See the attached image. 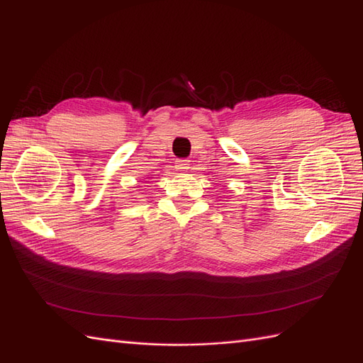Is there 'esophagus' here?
I'll return each instance as SVG.
<instances>
[{"label": "esophagus", "instance_id": "obj_1", "mask_svg": "<svg viewBox=\"0 0 363 363\" xmlns=\"http://www.w3.org/2000/svg\"><path fill=\"white\" fill-rule=\"evenodd\" d=\"M175 168H177L179 171H188L191 168L189 167V160H186V159L177 160V163H175Z\"/></svg>", "mask_w": 363, "mask_h": 363}]
</instances>
